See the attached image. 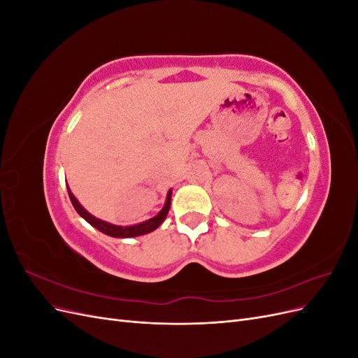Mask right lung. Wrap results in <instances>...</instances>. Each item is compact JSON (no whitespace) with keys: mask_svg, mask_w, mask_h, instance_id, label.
I'll use <instances>...</instances> for the list:
<instances>
[{"mask_svg":"<svg viewBox=\"0 0 358 358\" xmlns=\"http://www.w3.org/2000/svg\"><path fill=\"white\" fill-rule=\"evenodd\" d=\"M69 189V196H70V200L74 206L76 212H78L82 218L90 222L94 229H96L99 231L110 236V237H137V236H143V234H148L150 231L157 230L158 227L162 224V221L166 220V216L169 213V209H170V203H171V189H169L167 192V197H166V203L164 206H162V209L154 216V218H150L145 222H140V224H136V225H115V224H110L107 221H103L100 218H95L94 215H91L88 210H86L83 206L79 203V200L76 199L73 196V192L70 191V188L67 187Z\"/></svg>","mask_w":358,"mask_h":358,"instance_id":"obj_1","label":"right lung"}]
</instances>
